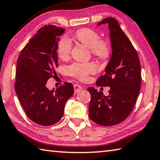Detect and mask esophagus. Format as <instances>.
<instances>
[{"instance_id": "esophagus-1", "label": "esophagus", "mask_w": 160, "mask_h": 160, "mask_svg": "<svg viewBox=\"0 0 160 160\" xmlns=\"http://www.w3.org/2000/svg\"><path fill=\"white\" fill-rule=\"evenodd\" d=\"M74 92L75 94H77V93H79L81 90L83 89L82 86L79 85V84H74Z\"/></svg>"}]
</instances>
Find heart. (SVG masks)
<instances>
[{
	"label": "heart",
	"mask_w": 160,
	"mask_h": 160,
	"mask_svg": "<svg viewBox=\"0 0 160 160\" xmlns=\"http://www.w3.org/2000/svg\"><path fill=\"white\" fill-rule=\"evenodd\" d=\"M75 38L80 43L90 48L91 53L96 58L104 59L109 54V44L107 41L100 40L99 33L92 29H80L75 33ZM72 47L71 41L66 36L62 37L58 42L57 49L60 58L65 60L69 58ZM67 70L72 76L80 80H85L88 74L97 71V67L93 63H74L69 66Z\"/></svg>",
	"instance_id": "obj_1"
}]
</instances>
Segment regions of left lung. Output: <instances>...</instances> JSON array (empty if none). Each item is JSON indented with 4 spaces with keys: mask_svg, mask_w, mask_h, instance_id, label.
Masks as SVG:
<instances>
[{
    "mask_svg": "<svg viewBox=\"0 0 160 160\" xmlns=\"http://www.w3.org/2000/svg\"><path fill=\"white\" fill-rule=\"evenodd\" d=\"M108 24L112 54L105 74L96 82L98 86H109L104 96L93 87L87 88L91 95L89 118L103 126L119 124L131 113L141 88V64L130 40L114 18H106L98 23Z\"/></svg>",
    "mask_w": 160,
    "mask_h": 160,
    "instance_id": "8db88e82",
    "label": "left lung"
}]
</instances>
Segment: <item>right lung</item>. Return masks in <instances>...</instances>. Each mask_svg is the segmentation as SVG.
<instances>
[{
    "label": "right lung",
    "instance_id": "add662e5",
    "mask_svg": "<svg viewBox=\"0 0 160 160\" xmlns=\"http://www.w3.org/2000/svg\"><path fill=\"white\" fill-rule=\"evenodd\" d=\"M65 30L53 25L45 26L33 35L17 60L14 88L26 114L36 124L50 126L64 114L74 87L65 82L56 90L47 88L49 79L56 75L59 36Z\"/></svg>",
    "mask_w": 160,
    "mask_h": 160
}]
</instances>
